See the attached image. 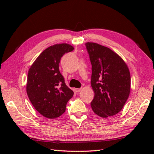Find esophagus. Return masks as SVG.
<instances>
[{
	"mask_svg": "<svg viewBox=\"0 0 154 154\" xmlns=\"http://www.w3.org/2000/svg\"><path fill=\"white\" fill-rule=\"evenodd\" d=\"M82 90V88H80V89H75V91H76L77 92H81V91Z\"/></svg>",
	"mask_w": 154,
	"mask_h": 154,
	"instance_id": "esophagus-1",
	"label": "esophagus"
}]
</instances>
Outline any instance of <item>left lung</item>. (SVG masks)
<instances>
[{
    "instance_id": "8db88e82",
    "label": "left lung",
    "mask_w": 154,
    "mask_h": 154,
    "mask_svg": "<svg viewBox=\"0 0 154 154\" xmlns=\"http://www.w3.org/2000/svg\"><path fill=\"white\" fill-rule=\"evenodd\" d=\"M92 64L93 111L103 118L118 113L128 98L130 74L126 62L116 52L98 43H85Z\"/></svg>"
}]
</instances>
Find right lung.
Instances as JSON below:
<instances>
[{
	"mask_svg": "<svg viewBox=\"0 0 154 154\" xmlns=\"http://www.w3.org/2000/svg\"><path fill=\"white\" fill-rule=\"evenodd\" d=\"M74 48L67 43L56 44L45 49L30 67L26 92L34 107L45 118L55 119L63 114L73 92L67 86L59 71L64 54Z\"/></svg>",
	"mask_w": 154,
	"mask_h": 154,
	"instance_id": "right-lung-1",
	"label": "right lung"
}]
</instances>
